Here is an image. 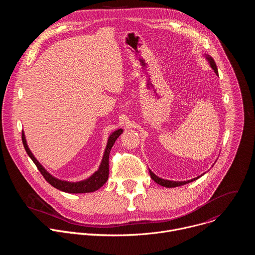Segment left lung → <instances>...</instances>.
I'll list each match as a JSON object with an SVG mask.
<instances>
[{"mask_svg":"<svg viewBox=\"0 0 255 255\" xmlns=\"http://www.w3.org/2000/svg\"><path fill=\"white\" fill-rule=\"evenodd\" d=\"M207 59L209 60L210 65L212 66V68L215 70L216 75H218V68H217V65H216L214 59H213L211 56H209V55H207ZM149 173H150V177L155 181V183H157L158 185H160V186H162V187H165V188H174V187H178V186H183V185L189 184V183H191V181H193V180L197 179L198 177H200V176H198V177H196V178H193V179L187 180V181H173V180H167V179L160 178V177L156 176L151 170H149Z\"/></svg>","mask_w":255,"mask_h":255,"instance_id":"8db88e82","label":"left lung"}]
</instances>
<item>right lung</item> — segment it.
Masks as SVG:
<instances>
[{
    "label": "right lung",
    "mask_w": 255,
    "mask_h": 255,
    "mask_svg": "<svg viewBox=\"0 0 255 255\" xmlns=\"http://www.w3.org/2000/svg\"><path fill=\"white\" fill-rule=\"evenodd\" d=\"M122 132H123L122 129H118L114 133H112V135L110 137H109L107 147H106V150L104 153V157H103V160H102V163H101L99 169L91 177H89L85 180H82V181H78V183H69V181L60 180V179L53 177L51 174H49L43 168V166L37 161V159L33 156L32 152L28 148L23 131H22V142H23L24 148H25L27 154L33 160L35 165L37 166L38 170L41 172V174L46 179L47 183H49L55 189L60 190L65 193L82 194V193H92V192L99 190L101 187L104 186V184L108 180V177H109V155H110V151L113 147L115 141L121 135Z\"/></svg>",
    "instance_id": "add662e5"
}]
</instances>
